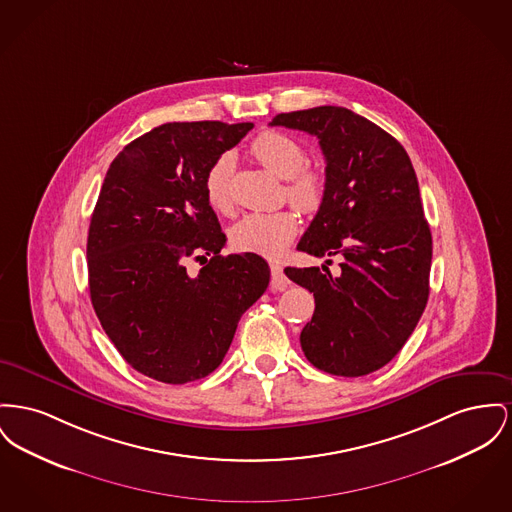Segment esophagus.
<instances>
[{
    "label": "esophagus",
    "instance_id": "obj_1",
    "mask_svg": "<svg viewBox=\"0 0 512 512\" xmlns=\"http://www.w3.org/2000/svg\"><path fill=\"white\" fill-rule=\"evenodd\" d=\"M290 284V280L286 278V274L282 271V267L278 263H271V288L276 292L286 290Z\"/></svg>",
    "mask_w": 512,
    "mask_h": 512
}]
</instances>
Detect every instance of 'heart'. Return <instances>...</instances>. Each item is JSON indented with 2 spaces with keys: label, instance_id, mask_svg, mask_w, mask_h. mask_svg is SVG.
I'll return each mask as SVG.
<instances>
[{
  "label": "heart",
  "instance_id": "heart-1",
  "mask_svg": "<svg viewBox=\"0 0 512 512\" xmlns=\"http://www.w3.org/2000/svg\"><path fill=\"white\" fill-rule=\"evenodd\" d=\"M251 154L272 174L288 180L286 195L301 211L321 209L327 195V180L319 170L303 168L307 152L298 139L282 131H265L251 143ZM234 168L236 156L222 152L205 174V195L214 211H232ZM298 228L300 220L294 211L251 212L232 226L230 240L240 251L274 259L294 241Z\"/></svg>",
  "mask_w": 512,
  "mask_h": 512
}]
</instances>
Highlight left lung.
<instances>
[{
    "mask_svg": "<svg viewBox=\"0 0 512 512\" xmlns=\"http://www.w3.org/2000/svg\"><path fill=\"white\" fill-rule=\"evenodd\" d=\"M271 125L315 135L327 162L325 203L298 249L342 255L338 276L325 265V273L284 269L315 296L301 350L331 375L373 373L402 350L429 298L433 243L410 156L385 129L340 106L278 114Z\"/></svg>",
    "mask_w": 512,
    "mask_h": 512,
    "instance_id": "obj_1",
    "label": "left lung"
}]
</instances>
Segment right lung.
<instances>
[{"label": "right lung", "instance_id": "obj_1", "mask_svg": "<svg viewBox=\"0 0 512 512\" xmlns=\"http://www.w3.org/2000/svg\"><path fill=\"white\" fill-rule=\"evenodd\" d=\"M251 129L164 123L131 141L102 183L87 240L92 307L123 360L154 381L212 373L269 286L263 257L220 255L226 236L205 195L209 166ZM187 258L206 267L189 275Z\"/></svg>", "mask_w": 512, "mask_h": 512}]
</instances>
